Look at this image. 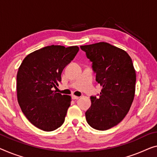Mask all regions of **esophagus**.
Masks as SVG:
<instances>
[{
    "instance_id": "esophagus-1",
    "label": "esophagus",
    "mask_w": 157,
    "mask_h": 157,
    "mask_svg": "<svg viewBox=\"0 0 157 157\" xmlns=\"http://www.w3.org/2000/svg\"><path fill=\"white\" fill-rule=\"evenodd\" d=\"M79 97H77V96H75V95H72V99H79Z\"/></svg>"
}]
</instances>
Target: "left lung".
<instances>
[{
    "label": "left lung",
    "mask_w": 157,
    "mask_h": 157,
    "mask_svg": "<svg viewBox=\"0 0 157 157\" xmlns=\"http://www.w3.org/2000/svg\"><path fill=\"white\" fill-rule=\"evenodd\" d=\"M80 48L92 62L96 81L102 86L99 97H90L86 122L96 130H106L123 121L134 99L136 73L132 59L126 51L106 42Z\"/></svg>",
    "instance_id": "8db88e82"
}]
</instances>
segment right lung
<instances>
[{
	"label": "right lung",
	"mask_w": 157,
	"mask_h": 157,
	"mask_svg": "<svg viewBox=\"0 0 157 157\" xmlns=\"http://www.w3.org/2000/svg\"><path fill=\"white\" fill-rule=\"evenodd\" d=\"M78 51L77 46H48L27 56L19 67L18 104L29 122L39 129L53 131L64 123L71 97L52 88L61 81L63 70Z\"/></svg>",
	"instance_id": "1"
}]
</instances>
